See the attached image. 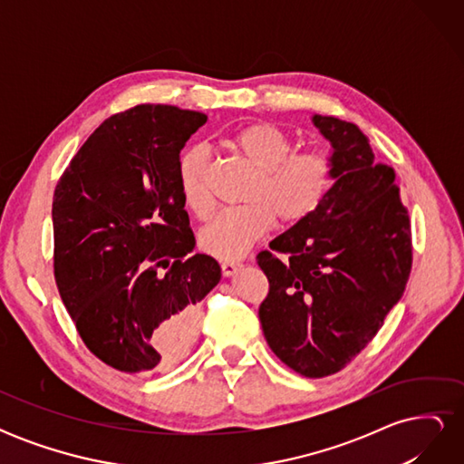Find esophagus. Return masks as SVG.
<instances>
[{
    "label": "esophagus",
    "mask_w": 464,
    "mask_h": 464,
    "mask_svg": "<svg viewBox=\"0 0 464 464\" xmlns=\"http://www.w3.org/2000/svg\"><path fill=\"white\" fill-rule=\"evenodd\" d=\"M242 263L240 261H234V259H224L220 263V269H222V275L224 276H232L237 269H240Z\"/></svg>",
    "instance_id": "34e87169"
}]
</instances>
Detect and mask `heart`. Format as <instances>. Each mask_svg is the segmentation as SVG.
I'll return each mask as SVG.
<instances>
[{"label":"heart","mask_w":464,"mask_h":464,"mask_svg":"<svg viewBox=\"0 0 464 464\" xmlns=\"http://www.w3.org/2000/svg\"><path fill=\"white\" fill-rule=\"evenodd\" d=\"M228 147L256 176L242 198L246 203L222 208L199 234L201 247L220 259L242 256L266 234L275 218L285 227L310 218L325 201L336 178L329 152L315 149L292 152L290 137L271 123L244 125L228 137ZM205 168L207 150L201 145H191L179 154L181 199L199 218L210 213Z\"/></svg>","instance_id":"b5f03b06"}]
</instances>
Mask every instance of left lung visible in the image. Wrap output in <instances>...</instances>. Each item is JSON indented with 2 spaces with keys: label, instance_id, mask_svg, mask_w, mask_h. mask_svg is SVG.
Segmentation results:
<instances>
[{
  "label": "left lung",
  "instance_id": "left-lung-1",
  "mask_svg": "<svg viewBox=\"0 0 464 464\" xmlns=\"http://www.w3.org/2000/svg\"><path fill=\"white\" fill-rule=\"evenodd\" d=\"M312 121L333 147L336 178L310 218L257 256L269 278L259 321L280 362L304 377H325L373 339L401 300L412 242L395 170L375 160L368 137L333 116Z\"/></svg>",
  "mask_w": 464,
  "mask_h": 464
}]
</instances>
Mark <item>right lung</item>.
Instances as JSON below:
<instances>
[{
  "label": "right lung",
  "instance_id": "1",
  "mask_svg": "<svg viewBox=\"0 0 464 464\" xmlns=\"http://www.w3.org/2000/svg\"><path fill=\"white\" fill-rule=\"evenodd\" d=\"M201 111L141 104L108 118L53 191V275L82 343L125 373L170 368L198 336L220 265L191 254L178 160Z\"/></svg>",
  "mask_w": 464,
  "mask_h": 464
}]
</instances>
